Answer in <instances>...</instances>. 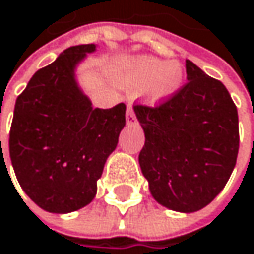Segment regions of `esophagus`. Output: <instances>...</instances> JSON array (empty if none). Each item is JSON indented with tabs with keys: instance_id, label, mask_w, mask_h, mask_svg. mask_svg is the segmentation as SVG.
<instances>
[{
	"instance_id": "34e87169",
	"label": "esophagus",
	"mask_w": 254,
	"mask_h": 254,
	"mask_svg": "<svg viewBox=\"0 0 254 254\" xmlns=\"http://www.w3.org/2000/svg\"><path fill=\"white\" fill-rule=\"evenodd\" d=\"M126 120H127V124H134V123H136V115H134L131 106L127 108V118H126Z\"/></svg>"
}]
</instances>
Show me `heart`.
<instances>
[{
  "label": "heart",
  "instance_id": "b5f03b06",
  "mask_svg": "<svg viewBox=\"0 0 254 254\" xmlns=\"http://www.w3.org/2000/svg\"><path fill=\"white\" fill-rule=\"evenodd\" d=\"M117 81L127 90H140L151 105L172 99L184 85V69L178 62H163L152 56H136L118 64Z\"/></svg>",
  "mask_w": 254,
  "mask_h": 254
}]
</instances>
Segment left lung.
I'll return each mask as SVG.
<instances>
[{"label": "left lung", "instance_id": "8db88e82", "mask_svg": "<svg viewBox=\"0 0 254 254\" xmlns=\"http://www.w3.org/2000/svg\"><path fill=\"white\" fill-rule=\"evenodd\" d=\"M188 82L151 108L134 105L145 131L139 164L161 205L198 211L225 188L237 163L238 112L226 87L187 61Z\"/></svg>", "mask_w": 254, "mask_h": 254}]
</instances>
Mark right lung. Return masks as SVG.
I'll return each mask as SVG.
<instances>
[{
    "mask_svg": "<svg viewBox=\"0 0 254 254\" xmlns=\"http://www.w3.org/2000/svg\"><path fill=\"white\" fill-rule=\"evenodd\" d=\"M94 50V44L66 49L34 73L16 100L11 164L25 193L50 213H70L91 202L126 126L124 103L93 108L76 82V66Z\"/></svg>",
    "mask_w": 254,
    "mask_h": 254,
    "instance_id": "right-lung-1",
    "label": "right lung"
}]
</instances>
